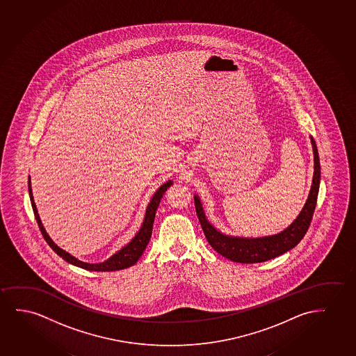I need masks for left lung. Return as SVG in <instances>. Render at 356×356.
Wrapping results in <instances>:
<instances>
[{
  "label": "left lung",
  "instance_id": "8db88e82",
  "mask_svg": "<svg viewBox=\"0 0 356 356\" xmlns=\"http://www.w3.org/2000/svg\"><path fill=\"white\" fill-rule=\"evenodd\" d=\"M311 145L314 150V178L311 184L310 194L296 220L284 231L275 236L261 238H243V236H225L217 231L206 218L205 212L201 205L199 196L194 195L196 215L200 220L201 228L206 239L218 254L233 262L241 264H257L275 259L286 251L296 248L304 238L309 229L314 211H315L317 195L320 189L321 165L318 151L314 138L310 136Z\"/></svg>",
  "mask_w": 356,
  "mask_h": 356
}]
</instances>
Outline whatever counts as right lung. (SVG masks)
Masks as SVG:
<instances>
[{"label": "right lung", "instance_id": "add662e5", "mask_svg": "<svg viewBox=\"0 0 356 356\" xmlns=\"http://www.w3.org/2000/svg\"><path fill=\"white\" fill-rule=\"evenodd\" d=\"M31 175L28 179V189H29V196H31V207L34 211L35 215V220L38 222V225L40 228L41 234L44 236L46 243L51 246V249L55 251L57 255L60 256L63 260L67 261L68 264L81 267L84 270H99V272H108V270H124L131 266L136 265V261L140 259L143 252L146 249V246L150 241L151 234H152V225H154V220H155L156 210L160 205L161 197L163 196L165 191L172 186V181H165V184L157 189L152 199H151L149 205L146 207L145 217L143 220L140 229L136 233V236L131 239L127 245L123 246L120 251H117L115 255L111 256L110 259L100 262V264H88V262H83V261L75 259L74 256L70 255L67 251L60 249L58 246L56 245L55 243L52 241L49 234L46 233L44 225L41 223L40 217L36 210L35 202H34V197H33V191H31Z\"/></svg>", "mask_w": 356, "mask_h": 356}]
</instances>
